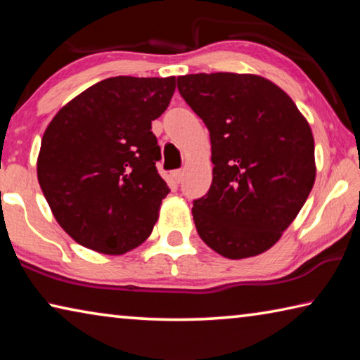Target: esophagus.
Listing matches in <instances>:
<instances>
[{
  "label": "esophagus",
  "mask_w": 360,
  "mask_h": 360,
  "mask_svg": "<svg viewBox=\"0 0 360 360\" xmlns=\"http://www.w3.org/2000/svg\"><path fill=\"white\" fill-rule=\"evenodd\" d=\"M182 174H184V172H182V169H174V172H173V178H174V181H176V182H181V179H182Z\"/></svg>",
  "instance_id": "1"
}]
</instances>
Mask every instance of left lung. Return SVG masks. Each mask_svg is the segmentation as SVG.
Here are the masks:
<instances>
[{"instance_id":"obj_1","label":"left lung","mask_w":360,"mask_h":360,"mask_svg":"<svg viewBox=\"0 0 360 360\" xmlns=\"http://www.w3.org/2000/svg\"><path fill=\"white\" fill-rule=\"evenodd\" d=\"M178 90L211 138L212 182L192 208L200 238L227 259L265 252L314 184L308 122L260 76L198 72L178 77Z\"/></svg>"}]
</instances>
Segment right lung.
Masks as SVG:
<instances>
[{"label":"right lung","instance_id":"right-lung-1","mask_svg":"<svg viewBox=\"0 0 360 360\" xmlns=\"http://www.w3.org/2000/svg\"><path fill=\"white\" fill-rule=\"evenodd\" d=\"M176 77L115 76L57 112L42 136L38 181L72 240L124 254L150 235L169 188L155 163L152 120L165 112Z\"/></svg>","mask_w":360,"mask_h":360}]
</instances>
